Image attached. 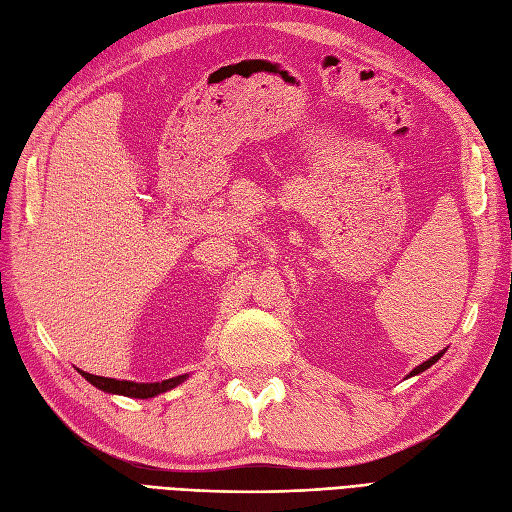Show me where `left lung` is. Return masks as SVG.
<instances>
[{
	"label": "left lung",
	"mask_w": 512,
	"mask_h": 512,
	"mask_svg": "<svg viewBox=\"0 0 512 512\" xmlns=\"http://www.w3.org/2000/svg\"><path fill=\"white\" fill-rule=\"evenodd\" d=\"M444 352H446V348H444V350H440V352H438V354H433V356H431V359H427V361H425V363H421V365H416V367H414V369H412V371H410V374H408V376H406V378H412V376H418V374H421V371H425V369H429V367H431V365H433V363H438V361H440V359H442V354H444Z\"/></svg>",
	"instance_id": "left-lung-1"
}]
</instances>
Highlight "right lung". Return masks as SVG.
<instances>
[{"instance_id": "add662e5", "label": "right lung", "mask_w": 512, "mask_h": 512, "mask_svg": "<svg viewBox=\"0 0 512 512\" xmlns=\"http://www.w3.org/2000/svg\"><path fill=\"white\" fill-rule=\"evenodd\" d=\"M79 374L89 384H94L96 389H100L104 393L134 397V399L156 397L160 393H166L170 389H175V386H179L181 382H185V380L190 378L188 374H183V376H175V378H168V380H162V382H132V380H117V378L94 376V374H87V371H83V369H79Z\"/></svg>"}]
</instances>
